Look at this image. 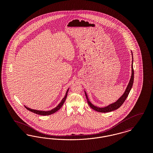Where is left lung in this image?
Here are the masks:
<instances>
[{
    "label": "left lung",
    "instance_id": "obj_1",
    "mask_svg": "<svg viewBox=\"0 0 153 153\" xmlns=\"http://www.w3.org/2000/svg\"><path fill=\"white\" fill-rule=\"evenodd\" d=\"M131 54H132V64H131V76L130 80L129 81L128 84L127 85V88L124 92L123 94L115 102H112L111 104H109L107 106L104 107H97L95 105H94L91 102L89 101V98L88 97L87 92L85 91H84L85 92V94L86 96V98L87 100L88 104H89V105L90 106V107L91 108L95 110L97 112H109L111 111L116 110V109L119 108L123 104L124 102L126 100V99H127L128 95L129 94L130 91H131V88L133 85V82H134V69H133V56H132V53L131 51Z\"/></svg>",
    "mask_w": 153,
    "mask_h": 153
}]
</instances>
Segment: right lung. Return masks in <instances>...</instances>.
<instances>
[{"mask_svg": "<svg viewBox=\"0 0 153 153\" xmlns=\"http://www.w3.org/2000/svg\"><path fill=\"white\" fill-rule=\"evenodd\" d=\"M68 91H69V88L68 89V90L66 91V92L65 95V96L64 97V98L62 99L61 102H60L59 104H58V105L54 108L53 109H51L50 111H39V110H36V109H31L30 108H28L27 107L25 106V107L29 110L30 111L33 112V113H35L36 114L38 115H51L52 114H54L56 112H57L58 111V109H60V108H61V107L62 106V105L64 104V102L65 101L66 99V97H67V94H68Z\"/></svg>", "mask_w": 153, "mask_h": 153, "instance_id": "obj_1", "label": "right lung"}]
</instances>
